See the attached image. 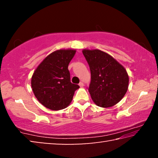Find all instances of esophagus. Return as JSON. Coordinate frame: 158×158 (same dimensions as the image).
I'll list each match as a JSON object with an SVG mask.
<instances>
[{"mask_svg":"<svg viewBox=\"0 0 158 158\" xmlns=\"http://www.w3.org/2000/svg\"><path fill=\"white\" fill-rule=\"evenodd\" d=\"M79 85L80 87H83V86H84V83H83V82H80L79 84Z\"/></svg>","mask_w":158,"mask_h":158,"instance_id":"1","label":"esophagus"}]
</instances>
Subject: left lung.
I'll return each instance as SVG.
<instances>
[{"instance_id": "left-lung-1", "label": "left lung", "mask_w": 158, "mask_h": 158, "mask_svg": "<svg viewBox=\"0 0 158 158\" xmlns=\"http://www.w3.org/2000/svg\"><path fill=\"white\" fill-rule=\"evenodd\" d=\"M82 52L90 69L89 91L93 101L104 108L116 105L128 89L126 69L111 55L101 50L85 49Z\"/></svg>"}]
</instances>
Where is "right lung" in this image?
<instances>
[{
    "label": "right lung",
    "mask_w": 158,
    "mask_h": 158,
    "mask_svg": "<svg viewBox=\"0 0 158 158\" xmlns=\"http://www.w3.org/2000/svg\"><path fill=\"white\" fill-rule=\"evenodd\" d=\"M75 49H59L50 53L34 71L31 87L35 98L45 107L53 111L66 108L79 88L72 84L68 65Z\"/></svg>",
    "instance_id": "obj_1"
}]
</instances>
